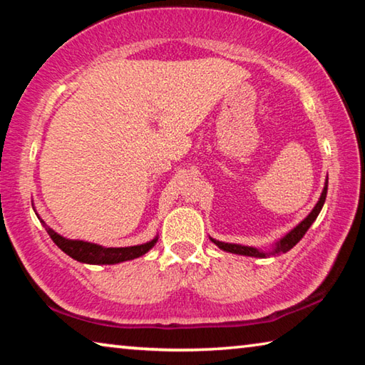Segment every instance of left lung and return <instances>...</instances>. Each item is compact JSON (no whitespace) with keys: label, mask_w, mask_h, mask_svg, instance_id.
<instances>
[{"label":"left lung","mask_w":365,"mask_h":365,"mask_svg":"<svg viewBox=\"0 0 365 365\" xmlns=\"http://www.w3.org/2000/svg\"><path fill=\"white\" fill-rule=\"evenodd\" d=\"M327 188H329V178H327L324 191H322V195H320V200H319V202L316 205V207L312 209L311 214H309L307 217H306L304 220H302L298 227H294L293 230L287 235V237H283V238L280 240V242L277 243L275 251H272L270 255H280V252L289 251L296 243L299 242V240H301L302 237H304L306 232L309 230V227H311V225L314 224V220L317 219L320 209H322V206H324L325 197H327ZM211 242L215 243V246H219L220 250L228 251V252H233V255H243V256H251V257H265V256H267V255H265V252L257 251L256 248H250V246L222 243V242H217V240H214V238H211Z\"/></svg>","instance_id":"obj_1"}]
</instances>
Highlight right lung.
Wrapping results in <instances>:
<instances>
[{"label":"right lung","instance_id":"1","mask_svg":"<svg viewBox=\"0 0 365 365\" xmlns=\"http://www.w3.org/2000/svg\"><path fill=\"white\" fill-rule=\"evenodd\" d=\"M41 224L45 227L49 237H51L53 242L56 243L67 256H71L72 259H76V261L85 264H117L123 261H130V259L143 256L145 252L150 251L158 242V238H154L150 243L128 246V248H103V246H98L93 243L67 240L64 237H61V235H58L54 230H51L43 220Z\"/></svg>","mask_w":365,"mask_h":365}]
</instances>
